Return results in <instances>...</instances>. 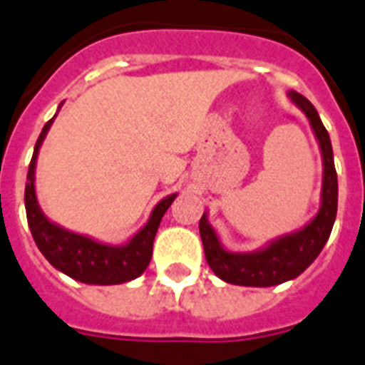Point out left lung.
<instances>
[{
    "label": "left lung",
    "instance_id": "left-lung-1",
    "mask_svg": "<svg viewBox=\"0 0 365 365\" xmlns=\"http://www.w3.org/2000/svg\"><path fill=\"white\" fill-rule=\"evenodd\" d=\"M288 98L309 119L322 155L324 170L320 208L317 216L301 229L280 235L254 252H233L225 248L217 237L216 229L212 227L208 212H205L199 222V231L205 246L206 261L214 274L222 278L223 282L269 288L294 280L317 259L334 229L335 216H337V172H335L329 134L324 128L314 106L305 96L289 91Z\"/></svg>",
    "mask_w": 365,
    "mask_h": 365
}]
</instances>
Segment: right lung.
Segmentation results:
<instances>
[{"mask_svg": "<svg viewBox=\"0 0 365 365\" xmlns=\"http://www.w3.org/2000/svg\"><path fill=\"white\" fill-rule=\"evenodd\" d=\"M62 104L58 106V110L62 108ZM56 115H58V111L54 113L51 121H47V125L43 126L36 148H34L30 168H28L24 205L31 237L36 240L39 252L45 255V259L54 269H58L60 272H64L73 280H79L83 284H96V286L130 282L148 269L160 220L165 216V212L170 208L178 193L160 199L149 214L148 223L138 233L132 235L125 244H119V246L100 242L88 235L76 233V231L62 227L58 223L51 222L43 214L39 200H37L36 165L43 140L47 136L48 128Z\"/></svg>", "mask_w": 365, "mask_h": 365, "instance_id": "obj_1", "label": "right lung"}]
</instances>
